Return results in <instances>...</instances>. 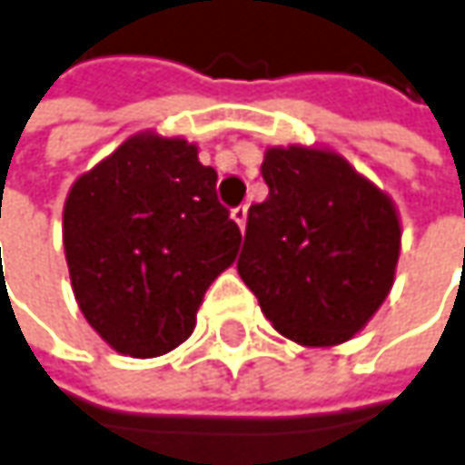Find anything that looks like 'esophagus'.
Segmentation results:
<instances>
[{
  "label": "esophagus",
  "mask_w": 465,
  "mask_h": 465,
  "mask_svg": "<svg viewBox=\"0 0 465 465\" xmlns=\"http://www.w3.org/2000/svg\"><path fill=\"white\" fill-rule=\"evenodd\" d=\"M232 218H233V223L244 232V226H247V207L242 204V207H236V210H232Z\"/></svg>",
  "instance_id": "1"
}]
</instances>
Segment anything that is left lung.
<instances>
[{
  "label": "left lung",
  "instance_id": "1",
  "mask_svg": "<svg viewBox=\"0 0 465 465\" xmlns=\"http://www.w3.org/2000/svg\"><path fill=\"white\" fill-rule=\"evenodd\" d=\"M269 196L247 213L239 276L284 338L351 341L394 287L401 221L394 199L327 146H272Z\"/></svg>",
  "mask_w": 465,
  "mask_h": 465
}]
</instances>
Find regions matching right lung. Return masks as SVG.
Here are the masks:
<instances>
[{
    "instance_id": "1",
    "label": "right lung",
    "mask_w": 465,
    "mask_h": 465,
    "mask_svg": "<svg viewBox=\"0 0 465 465\" xmlns=\"http://www.w3.org/2000/svg\"><path fill=\"white\" fill-rule=\"evenodd\" d=\"M218 173L186 138L143 130L82 173L64 204V252L90 327L127 357H159L196 324L239 252Z\"/></svg>"
}]
</instances>
